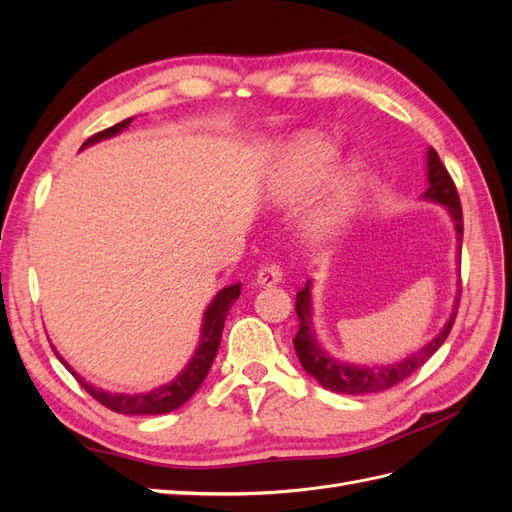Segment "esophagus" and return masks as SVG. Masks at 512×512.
I'll list each match as a JSON object with an SVG mask.
<instances>
[{
	"label": "esophagus",
	"mask_w": 512,
	"mask_h": 512,
	"mask_svg": "<svg viewBox=\"0 0 512 512\" xmlns=\"http://www.w3.org/2000/svg\"><path fill=\"white\" fill-rule=\"evenodd\" d=\"M280 280H282L280 265H275V262H265V265H260L258 275H256V282L260 286H273Z\"/></svg>",
	"instance_id": "34e87169"
}]
</instances>
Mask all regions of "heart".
Returning <instances> with one entry per match:
<instances>
[{"label":"heart","instance_id":"b5f03b06","mask_svg":"<svg viewBox=\"0 0 512 512\" xmlns=\"http://www.w3.org/2000/svg\"><path fill=\"white\" fill-rule=\"evenodd\" d=\"M335 162L337 147L333 143L312 136L303 138L297 145H292V149L286 153V158L282 162V194L292 200L314 194L320 185L329 179ZM356 188H359V179H356L354 170H346L344 175H339L329 196L324 198V203H320L307 215L305 228L309 230V235H314L318 239L335 235L352 213Z\"/></svg>","mask_w":512,"mask_h":512}]
</instances>
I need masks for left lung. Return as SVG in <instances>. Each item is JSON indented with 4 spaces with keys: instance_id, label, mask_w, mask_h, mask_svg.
<instances>
[{
    "instance_id": "1",
    "label": "left lung",
    "mask_w": 512,
    "mask_h": 512,
    "mask_svg": "<svg viewBox=\"0 0 512 512\" xmlns=\"http://www.w3.org/2000/svg\"><path fill=\"white\" fill-rule=\"evenodd\" d=\"M427 166H429V170H427L429 188H427L425 196L436 200V203L446 205L448 213H451V218L455 220L457 241L461 243L463 213H461V200H459L457 185H455L451 173H448L446 166L442 164L436 149H429ZM459 294H461V290H459ZM455 307H459V297H457ZM294 312H297V318H299V331H297V335H294L292 344H294V350H297V356H299L303 369L309 376H314L324 386V389L335 391V393H346V395L380 393L386 389H393L395 384L410 378L414 371L421 369L431 359L433 352H436L444 344V339L448 337V333H451L453 324H455V316H457V309H455L451 320H448L446 327L442 329V333L436 339H431V342L423 350L410 354L406 361L395 363V365H386V367H356V365H348V363H339L337 359H333V356H329L318 346L316 337H314V329H312L309 284L297 292Z\"/></svg>"
}]
</instances>
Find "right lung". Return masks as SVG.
<instances>
[{"label": "right lung", "instance_id": "add662e5", "mask_svg": "<svg viewBox=\"0 0 512 512\" xmlns=\"http://www.w3.org/2000/svg\"><path fill=\"white\" fill-rule=\"evenodd\" d=\"M130 121L132 119H123V121L115 123V126L106 128V130H102L94 136H89L87 141L83 143V147H87L91 143H98V141H102V138H108V136L121 132L123 128L130 126ZM239 292H241L239 282L218 292V297L213 299V303L207 307V312H205L203 335H200V344H198V348L192 356V361L173 382H168V384L160 386V389L151 391V393H143V395H111V393H104V391L96 389V386L87 384L79 374H74V371L64 361H61V359L59 361L72 371V376L76 378V382H79L83 389L98 401V404H102L104 408L113 410L117 414H164V412H170V410H177L198 391V386L203 384V380L207 378L211 363H213L215 354H218V348H220V339H222L226 316L230 312L232 303L239 299Z\"/></svg>", "mask_w": 512, "mask_h": 512}]
</instances>
